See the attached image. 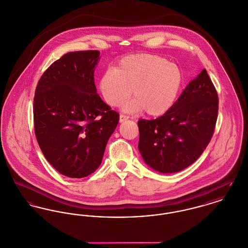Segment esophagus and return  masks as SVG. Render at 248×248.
<instances>
[{
	"mask_svg": "<svg viewBox=\"0 0 248 248\" xmlns=\"http://www.w3.org/2000/svg\"><path fill=\"white\" fill-rule=\"evenodd\" d=\"M126 120H128V116L124 114L120 115V123H123V122H124Z\"/></svg>",
	"mask_w": 248,
	"mask_h": 248,
	"instance_id": "1",
	"label": "esophagus"
}]
</instances>
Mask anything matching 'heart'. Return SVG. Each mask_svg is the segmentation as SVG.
<instances>
[{
    "instance_id": "heart-1",
    "label": "heart",
    "mask_w": 248,
    "mask_h": 248,
    "mask_svg": "<svg viewBox=\"0 0 248 248\" xmlns=\"http://www.w3.org/2000/svg\"><path fill=\"white\" fill-rule=\"evenodd\" d=\"M182 83L179 68L165 58L138 54L122 58L114 70L107 71L100 79L99 89L110 107H125L128 111L143 109L149 116H160L171 108Z\"/></svg>"
}]
</instances>
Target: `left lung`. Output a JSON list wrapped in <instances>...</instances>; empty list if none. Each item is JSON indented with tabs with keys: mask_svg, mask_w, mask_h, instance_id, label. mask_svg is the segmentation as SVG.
Returning <instances> with one entry per match:
<instances>
[{
	"mask_svg": "<svg viewBox=\"0 0 248 248\" xmlns=\"http://www.w3.org/2000/svg\"><path fill=\"white\" fill-rule=\"evenodd\" d=\"M218 104L216 89L204 69L166 113L138 122L139 150L145 163L162 173L192 164L214 133Z\"/></svg>",
	"mask_w": 248,
	"mask_h": 248,
	"instance_id": "left-lung-1",
	"label": "left lung"
}]
</instances>
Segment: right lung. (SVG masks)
Wrapping results in <instances>:
<instances>
[{
    "mask_svg": "<svg viewBox=\"0 0 248 248\" xmlns=\"http://www.w3.org/2000/svg\"><path fill=\"white\" fill-rule=\"evenodd\" d=\"M99 51H77L55 61L40 77L34 97V128L46 159L72 178L100 166L119 113L96 93Z\"/></svg>",
    "mask_w": 248,
    "mask_h": 248,
    "instance_id": "1",
    "label": "right lung"
}]
</instances>
